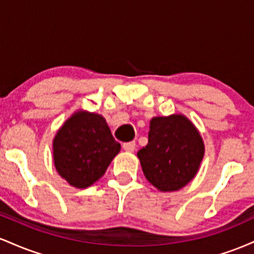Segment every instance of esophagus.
Masks as SVG:
<instances>
[{"instance_id":"34e87169","label":"esophagus","mask_w":254,"mask_h":254,"mask_svg":"<svg viewBox=\"0 0 254 254\" xmlns=\"http://www.w3.org/2000/svg\"><path fill=\"white\" fill-rule=\"evenodd\" d=\"M123 148L127 151H133L136 148V142L135 141H131V142H125L123 143Z\"/></svg>"}]
</instances>
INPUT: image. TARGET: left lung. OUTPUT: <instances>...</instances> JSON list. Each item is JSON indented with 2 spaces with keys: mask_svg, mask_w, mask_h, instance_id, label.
<instances>
[{
  "mask_svg": "<svg viewBox=\"0 0 254 254\" xmlns=\"http://www.w3.org/2000/svg\"><path fill=\"white\" fill-rule=\"evenodd\" d=\"M203 155L202 137L182 115L151 119L148 144L137 153L147 180L161 191H177L191 182Z\"/></svg>",
  "mask_w": 254,
  "mask_h": 254,
  "instance_id": "left-lung-1",
  "label": "left lung"
}]
</instances>
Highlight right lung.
Returning a JSON list of instances; mask_svg holds the SVG:
<instances>
[{
    "label": "right lung",
    "mask_w": 254,
    "mask_h": 254,
    "mask_svg": "<svg viewBox=\"0 0 254 254\" xmlns=\"http://www.w3.org/2000/svg\"><path fill=\"white\" fill-rule=\"evenodd\" d=\"M119 150L121 144L113 138L106 121L95 113H75L54 139L57 172L78 189L100 179Z\"/></svg>",
    "instance_id": "right-lung-1"
}]
</instances>
